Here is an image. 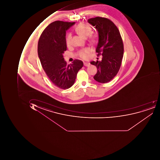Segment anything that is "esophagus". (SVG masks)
<instances>
[{"mask_svg":"<svg viewBox=\"0 0 160 160\" xmlns=\"http://www.w3.org/2000/svg\"><path fill=\"white\" fill-rule=\"evenodd\" d=\"M84 65L85 66H87V67H88V66H90V63L89 62H84Z\"/></svg>","mask_w":160,"mask_h":160,"instance_id":"34e87169","label":"esophagus"}]
</instances>
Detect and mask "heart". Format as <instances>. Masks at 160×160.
<instances>
[{
    "instance_id": "1",
    "label": "heart",
    "mask_w": 160,
    "mask_h": 160,
    "mask_svg": "<svg viewBox=\"0 0 160 160\" xmlns=\"http://www.w3.org/2000/svg\"><path fill=\"white\" fill-rule=\"evenodd\" d=\"M75 30L82 37L84 38H86L91 33L92 29L91 27L88 24L84 23H80L75 27ZM71 35L70 33H69L67 35L66 38V43L67 46H70L71 44ZM90 51L91 50L89 48L82 49L79 52V56L82 59L86 60L88 59V55L90 53Z\"/></svg>"
}]
</instances>
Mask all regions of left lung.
I'll return each mask as SVG.
<instances>
[{
    "mask_svg": "<svg viewBox=\"0 0 160 160\" xmlns=\"http://www.w3.org/2000/svg\"><path fill=\"white\" fill-rule=\"evenodd\" d=\"M88 22L94 26L98 32V42L96 51L101 54V61L91 62L96 66L97 72L94 76L96 81L106 83L116 76L121 65L123 45L119 30L111 20L97 17L89 19Z\"/></svg>",
    "mask_w": 160,
    "mask_h": 160,
    "instance_id": "1",
    "label": "left lung"
}]
</instances>
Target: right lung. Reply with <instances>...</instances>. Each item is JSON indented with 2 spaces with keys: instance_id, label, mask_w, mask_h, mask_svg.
Here are the masks:
<instances>
[{
  "instance_id": "add662e5",
  "label": "right lung",
  "mask_w": 160,
  "mask_h": 160,
  "mask_svg": "<svg viewBox=\"0 0 160 160\" xmlns=\"http://www.w3.org/2000/svg\"><path fill=\"white\" fill-rule=\"evenodd\" d=\"M74 24L55 21L43 31L38 43V57L46 74L55 86L63 89L73 85L83 66L82 61L78 60L67 65L63 56L67 49L66 31Z\"/></svg>"
}]
</instances>
